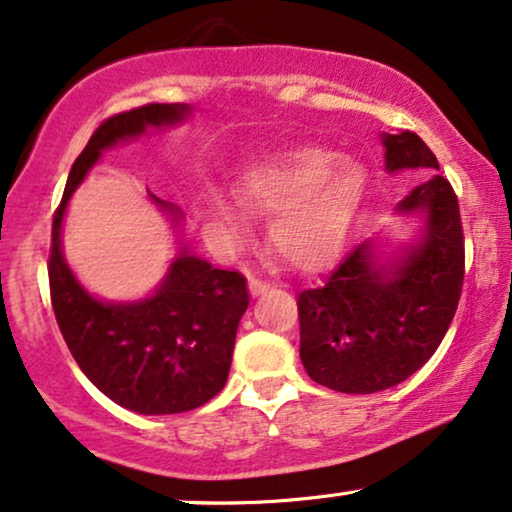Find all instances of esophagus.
<instances>
[{
  "instance_id": "obj_1",
  "label": "esophagus",
  "mask_w": 512,
  "mask_h": 512,
  "mask_svg": "<svg viewBox=\"0 0 512 512\" xmlns=\"http://www.w3.org/2000/svg\"><path fill=\"white\" fill-rule=\"evenodd\" d=\"M248 288H250L252 297H260V295H267V292L271 290V285L267 281H260V278H250Z\"/></svg>"
}]
</instances>
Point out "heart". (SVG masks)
<instances>
[{
    "mask_svg": "<svg viewBox=\"0 0 512 512\" xmlns=\"http://www.w3.org/2000/svg\"><path fill=\"white\" fill-rule=\"evenodd\" d=\"M365 168L335 149L295 147L274 152L243 173L238 199L250 213L274 215L269 241L297 269H320L344 248L363 203ZM210 210L227 243L250 234L248 217L234 196L210 194Z\"/></svg>",
    "mask_w": 512,
    "mask_h": 512,
    "instance_id": "1",
    "label": "heart"
}]
</instances>
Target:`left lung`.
Wrapping results in <instances>:
<instances>
[{"label":"left lung","mask_w":512,"mask_h":512,"mask_svg":"<svg viewBox=\"0 0 512 512\" xmlns=\"http://www.w3.org/2000/svg\"><path fill=\"white\" fill-rule=\"evenodd\" d=\"M388 173L431 168L438 159L417 133H381ZM421 217L417 241L381 260L379 245L360 243L320 288L297 297L299 358L320 386L377 393L412 377L438 349L463 285L459 201L435 173L395 206Z\"/></svg>","instance_id":"left-lung-1"}]
</instances>
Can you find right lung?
I'll use <instances>...</instances> for the list:
<instances>
[{
  "label": "right lung",
  "mask_w": 512,
  "mask_h": 512,
  "mask_svg": "<svg viewBox=\"0 0 512 512\" xmlns=\"http://www.w3.org/2000/svg\"><path fill=\"white\" fill-rule=\"evenodd\" d=\"M192 107L145 105L109 117L74 161L53 217L49 283L51 304L67 349L81 372L109 400L138 414H180L215 398L227 384L236 330L248 309V288L238 271L215 269L182 243L149 297L105 302L77 281L63 255L67 203L105 149L147 133L185 124ZM180 227L182 210L156 199Z\"/></svg>",
  "instance_id": "1"
}]
</instances>
